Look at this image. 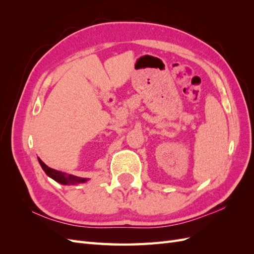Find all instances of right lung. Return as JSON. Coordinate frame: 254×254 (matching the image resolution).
<instances>
[{
	"mask_svg": "<svg viewBox=\"0 0 254 254\" xmlns=\"http://www.w3.org/2000/svg\"><path fill=\"white\" fill-rule=\"evenodd\" d=\"M38 161L42 167V170L45 172L49 177H51L52 179H54L55 181L64 184V186H67V184H77V183H83L87 182L88 179L87 178H80V177H76L73 175H67L65 173H63L60 171H56L53 170V168L49 167L48 165H45L44 162H42V160L40 158H38Z\"/></svg>",
	"mask_w": 254,
	"mask_h": 254,
	"instance_id": "obj_1",
	"label": "right lung"
}]
</instances>
